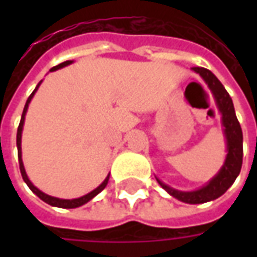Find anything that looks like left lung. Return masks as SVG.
Returning a JSON list of instances; mask_svg holds the SVG:
<instances>
[{"instance_id":"8db88e82","label":"left lung","mask_w":257,"mask_h":257,"mask_svg":"<svg viewBox=\"0 0 257 257\" xmlns=\"http://www.w3.org/2000/svg\"><path fill=\"white\" fill-rule=\"evenodd\" d=\"M193 70L197 74H199L201 78L205 81V84L208 85V88L215 97L216 106L221 114V125L224 128L223 132L226 136L227 145L226 161L223 164L219 173L212 180H209V183H206L204 187L195 190V191H179V190H175L165 183H162L160 179H157V182L165 191H168L172 197L178 198L182 202L204 204L208 201L219 198L220 195L226 193L241 172V167H242V129H241V125L238 122L237 115H235L231 97L228 95V92L224 89V86L221 85L220 81L216 78L215 74L204 67H193Z\"/></svg>"}]
</instances>
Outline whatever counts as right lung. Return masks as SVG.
<instances>
[{"mask_svg":"<svg viewBox=\"0 0 257 257\" xmlns=\"http://www.w3.org/2000/svg\"><path fill=\"white\" fill-rule=\"evenodd\" d=\"M73 63V60H67V62H63V63L58 64V66H55V67L51 68V71H56L59 68L66 67L68 64ZM42 81H40V84L37 85L36 89L33 90V93L29 96V99L26 101V106L23 108V114H22V118H20V123H19V128H18V136H16V145H18V157H19V168H20V173H22V178L25 180V183L29 186V189L33 191V193L36 194L37 197H40V198L44 201V202H47V204L52 205V206H58V208H66V209H71V208H78L81 205L86 204L88 201L93 198L95 195L100 193L101 190L104 189L108 183V179H110V175H107V178L104 179V182L99 186V187H96L93 191H90L84 197H79V198H74V199H62V198H56V197H51V195H48V194L42 193L41 190H38L34 186V184L31 183L30 179L27 178V173L25 171V165H23V161H22V131H23V125H25V117H26V112H27V108H29V104H30L31 99H33V96L36 95L37 89H38V86L41 85Z\"/></svg>","mask_w":257,"mask_h":257,"instance_id":"1","label":"right lung"}]
</instances>
